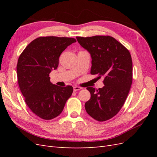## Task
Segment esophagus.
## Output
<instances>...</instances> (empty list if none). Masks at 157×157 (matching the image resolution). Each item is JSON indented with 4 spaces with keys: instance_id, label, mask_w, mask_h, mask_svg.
I'll list each match as a JSON object with an SVG mask.
<instances>
[{
    "instance_id": "esophagus-1",
    "label": "esophagus",
    "mask_w": 157,
    "mask_h": 157,
    "mask_svg": "<svg viewBox=\"0 0 157 157\" xmlns=\"http://www.w3.org/2000/svg\"><path fill=\"white\" fill-rule=\"evenodd\" d=\"M81 89H82V88L78 87V86H74V87H73V91L76 92V91L79 90H81Z\"/></svg>"
}]
</instances>
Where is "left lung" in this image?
<instances>
[{
	"instance_id": "8db88e82",
	"label": "left lung",
	"mask_w": 157,
	"mask_h": 157,
	"mask_svg": "<svg viewBox=\"0 0 157 157\" xmlns=\"http://www.w3.org/2000/svg\"><path fill=\"white\" fill-rule=\"evenodd\" d=\"M83 48L90 53L92 75L104 78L105 86L87 89L91 97L85 103L88 114L98 121L115 116L124 105L132 84V60L121 42L110 36L76 37Z\"/></svg>"
}]
</instances>
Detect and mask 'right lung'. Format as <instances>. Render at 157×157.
<instances>
[{"mask_svg": "<svg viewBox=\"0 0 157 157\" xmlns=\"http://www.w3.org/2000/svg\"><path fill=\"white\" fill-rule=\"evenodd\" d=\"M73 38L41 36L32 41L18 59L17 75L25 102L35 115L51 120L62 113L73 93L71 86L52 84L49 74L59 65V59Z\"/></svg>", "mask_w": 157, "mask_h": 157, "instance_id": "obj_1", "label": "right lung"}]
</instances>
